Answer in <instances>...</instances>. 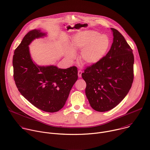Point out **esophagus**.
<instances>
[{"label": "esophagus", "instance_id": "1", "mask_svg": "<svg viewBox=\"0 0 150 150\" xmlns=\"http://www.w3.org/2000/svg\"><path fill=\"white\" fill-rule=\"evenodd\" d=\"M82 74V71H81V70H79L78 72V77L81 78V75Z\"/></svg>", "mask_w": 150, "mask_h": 150}]
</instances>
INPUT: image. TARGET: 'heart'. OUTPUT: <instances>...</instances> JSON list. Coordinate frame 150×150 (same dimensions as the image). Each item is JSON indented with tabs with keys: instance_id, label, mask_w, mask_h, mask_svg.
Returning a JSON list of instances; mask_svg holds the SVG:
<instances>
[{
	"instance_id": "heart-1",
	"label": "heart",
	"mask_w": 150,
	"mask_h": 150,
	"mask_svg": "<svg viewBox=\"0 0 150 150\" xmlns=\"http://www.w3.org/2000/svg\"><path fill=\"white\" fill-rule=\"evenodd\" d=\"M110 45L109 38L105 35L92 30L77 33L71 42V48L68 56L74 59L75 52L81 50V60L88 65H94L100 62L108 53Z\"/></svg>"
}]
</instances>
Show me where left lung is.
I'll return each mask as SVG.
<instances>
[{
    "label": "left lung",
    "mask_w": 150,
    "mask_h": 150,
    "mask_svg": "<svg viewBox=\"0 0 150 150\" xmlns=\"http://www.w3.org/2000/svg\"><path fill=\"white\" fill-rule=\"evenodd\" d=\"M113 41L105 56L82 74L85 94L91 108L100 112L112 110L130 90L134 81V57L124 37L111 28Z\"/></svg>",
    "instance_id": "obj_1"
}]
</instances>
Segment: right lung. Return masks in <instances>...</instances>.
Masks as SVG:
<instances>
[{
  "label": "right lung",
  "instance_id": "1",
  "mask_svg": "<svg viewBox=\"0 0 150 150\" xmlns=\"http://www.w3.org/2000/svg\"><path fill=\"white\" fill-rule=\"evenodd\" d=\"M45 35L35 29L25 35L14 52L13 78L18 91L30 103L42 111L53 113L65 104L78 79V69L76 67H41L33 62L28 46L35 38Z\"/></svg>",
  "mask_w": 150,
  "mask_h": 150
}]
</instances>
